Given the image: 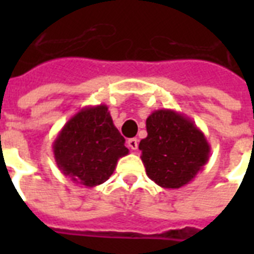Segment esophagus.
Segmentation results:
<instances>
[{"label": "esophagus", "mask_w": 254, "mask_h": 254, "mask_svg": "<svg viewBox=\"0 0 254 254\" xmlns=\"http://www.w3.org/2000/svg\"><path fill=\"white\" fill-rule=\"evenodd\" d=\"M127 146H129V149H131V150H137L138 149V139L137 138H129L127 139Z\"/></svg>", "instance_id": "1"}]
</instances>
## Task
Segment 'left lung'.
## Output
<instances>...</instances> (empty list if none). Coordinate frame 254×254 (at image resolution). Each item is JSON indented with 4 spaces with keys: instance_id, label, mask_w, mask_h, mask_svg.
<instances>
[{
    "instance_id": "left-lung-1",
    "label": "left lung",
    "mask_w": 254,
    "mask_h": 254,
    "mask_svg": "<svg viewBox=\"0 0 254 254\" xmlns=\"http://www.w3.org/2000/svg\"><path fill=\"white\" fill-rule=\"evenodd\" d=\"M141 159L147 177L163 189H181L209 159V143L192 120L171 109H158L146 120Z\"/></svg>"
}]
</instances>
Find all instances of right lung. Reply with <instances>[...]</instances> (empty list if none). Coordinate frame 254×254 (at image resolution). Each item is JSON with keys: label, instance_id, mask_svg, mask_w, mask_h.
Returning a JSON list of instances; mask_svg holds the SVG:
<instances>
[{"label": "right lung", "instance_id": "add662e5", "mask_svg": "<svg viewBox=\"0 0 254 254\" xmlns=\"http://www.w3.org/2000/svg\"><path fill=\"white\" fill-rule=\"evenodd\" d=\"M53 150L62 174L85 187L108 181L117 161L129 154L104 104L85 107L72 116L54 141Z\"/></svg>", "mask_w": 254, "mask_h": 254}]
</instances>
